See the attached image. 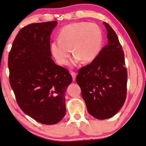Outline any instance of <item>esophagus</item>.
I'll return each mask as SVG.
<instances>
[{"label":"esophagus","mask_w":146,"mask_h":146,"mask_svg":"<svg viewBox=\"0 0 146 146\" xmlns=\"http://www.w3.org/2000/svg\"><path fill=\"white\" fill-rule=\"evenodd\" d=\"M70 74L72 75V77L73 81H75L76 78V73L74 72H70Z\"/></svg>","instance_id":"1"}]
</instances>
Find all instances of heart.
I'll list each match as a JSON object with an SVG mask.
<instances>
[{
    "instance_id": "b5f03b06",
    "label": "heart",
    "mask_w": 146,
    "mask_h": 146,
    "mask_svg": "<svg viewBox=\"0 0 146 146\" xmlns=\"http://www.w3.org/2000/svg\"><path fill=\"white\" fill-rule=\"evenodd\" d=\"M102 44V34L98 26L85 22L74 23L61 28L58 39L51 43L50 51L61 65L68 63L70 48L74 54V63L81 59L88 63L98 56Z\"/></svg>"
}]
</instances>
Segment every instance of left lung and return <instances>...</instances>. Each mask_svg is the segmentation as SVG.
<instances>
[{
    "label": "left lung",
    "mask_w": 146,
    "mask_h": 146,
    "mask_svg": "<svg viewBox=\"0 0 146 146\" xmlns=\"http://www.w3.org/2000/svg\"><path fill=\"white\" fill-rule=\"evenodd\" d=\"M104 25L108 44L91 63L79 69L76 76L88 112L99 120L115 115L127 96V71L123 50L111 26L106 22Z\"/></svg>",
    "instance_id": "1"
}]
</instances>
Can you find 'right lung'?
<instances>
[{
  "mask_svg": "<svg viewBox=\"0 0 146 146\" xmlns=\"http://www.w3.org/2000/svg\"><path fill=\"white\" fill-rule=\"evenodd\" d=\"M57 21L30 24L19 31L8 55L9 83L21 109L40 123L65 115L64 93L72 78L51 58L50 35Z\"/></svg>",
  "mask_w": 146,
  "mask_h": 146,
  "instance_id": "1",
  "label": "right lung"
}]
</instances>
